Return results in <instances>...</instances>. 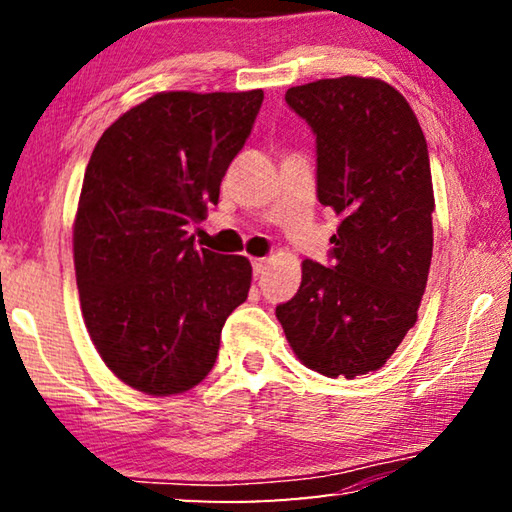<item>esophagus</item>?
<instances>
[{
	"instance_id": "obj_1",
	"label": "esophagus",
	"mask_w": 512,
	"mask_h": 512,
	"mask_svg": "<svg viewBox=\"0 0 512 512\" xmlns=\"http://www.w3.org/2000/svg\"><path fill=\"white\" fill-rule=\"evenodd\" d=\"M266 266H268L266 259H253V271H255V275H262V273L266 271Z\"/></svg>"
}]
</instances>
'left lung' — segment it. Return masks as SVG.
Returning <instances> with one entry per match:
<instances>
[{
    "instance_id": "left-lung-1",
    "label": "left lung",
    "mask_w": 512,
    "mask_h": 512,
    "mask_svg": "<svg viewBox=\"0 0 512 512\" xmlns=\"http://www.w3.org/2000/svg\"><path fill=\"white\" fill-rule=\"evenodd\" d=\"M284 99L314 128L318 201L341 223L334 264L305 259L275 316L307 368L354 379L384 366L418 320L436 207L427 140L409 101L372 76L296 85Z\"/></svg>"
}]
</instances>
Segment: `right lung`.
Returning a JSON list of instances; mask_svg holds the SVG:
<instances>
[{
	"label": "right lung",
	"mask_w": 512,
	"mask_h": 512,
	"mask_svg": "<svg viewBox=\"0 0 512 512\" xmlns=\"http://www.w3.org/2000/svg\"><path fill=\"white\" fill-rule=\"evenodd\" d=\"M262 101V90L158 92L94 146L74 216L76 287L99 357L135 391L201 384L248 298V259L196 250L187 225L219 201Z\"/></svg>",
	"instance_id": "add662e5"
}]
</instances>
